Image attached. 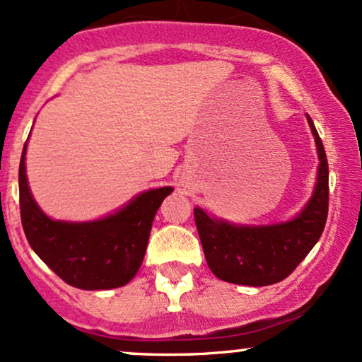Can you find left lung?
I'll return each mask as SVG.
<instances>
[{"instance_id":"left-lung-1","label":"left lung","mask_w":362,"mask_h":362,"mask_svg":"<svg viewBox=\"0 0 362 362\" xmlns=\"http://www.w3.org/2000/svg\"><path fill=\"white\" fill-rule=\"evenodd\" d=\"M318 153L315 190L305 207L284 223L235 224L194 207L206 262L218 279L243 286L276 284L308 255L323 233L328 214V163L325 148L308 114Z\"/></svg>"}]
</instances>
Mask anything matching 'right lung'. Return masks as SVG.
Instances as JSON below:
<instances>
[{
    "label": "right lung",
    "instance_id": "1",
    "mask_svg": "<svg viewBox=\"0 0 362 362\" xmlns=\"http://www.w3.org/2000/svg\"><path fill=\"white\" fill-rule=\"evenodd\" d=\"M27 143L18 170L20 214L32 250L62 281L97 291L127 284L139 271L158 207L173 192L160 187L141 192L114 214L95 221H56L40 209L25 173Z\"/></svg>",
    "mask_w": 362,
    "mask_h": 362
}]
</instances>
